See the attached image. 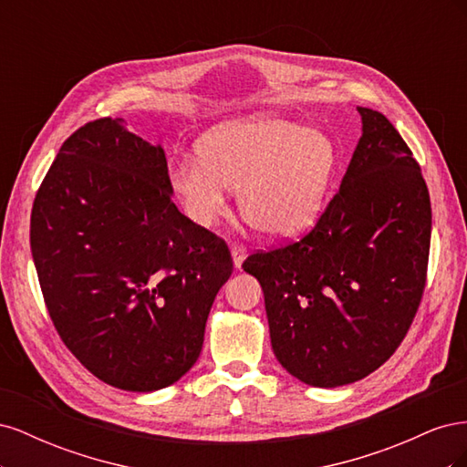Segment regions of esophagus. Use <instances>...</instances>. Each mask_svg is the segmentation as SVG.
I'll list each match as a JSON object with an SVG mask.
<instances>
[{
	"instance_id": "esophagus-1",
	"label": "esophagus",
	"mask_w": 467,
	"mask_h": 467,
	"mask_svg": "<svg viewBox=\"0 0 467 467\" xmlns=\"http://www.w3.org/2000/svg\"><path fill=\"white\" fill-rule=\"evenodd\" d=\"M232 257H234L235 268H239V266L244 265V261H245V257H247V247H245V245L234 244V245H232Z\"/></svg>"
}]
</instances>
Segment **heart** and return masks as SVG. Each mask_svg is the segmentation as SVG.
Returning a JSON list of instances; mask_svg holds the SVG:
<instances>
[{"mask_svg": "<svg viewBox=\"0 0 467 467\" xmlns=\"http://www.w3.org/2000/svg\"><path fill=\"white\" fill-rule=\"evenodd\" d=\"M337 167V146L316 129L276 117L253 115L206 134L201 153L169 165V187L201 228L225 216L230 191L253 230L286 237L317 216Z\"/></svg>", "mask_w": 467, "mask_h": 467, "instance_id": "b5f03b06", "label": "heart"}]
</instances>
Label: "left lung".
<instances>
[{
  "label": "left lung",
  "mask_w": 467,
  "mask_h": 467,
  "mask_svg": "<svg viewBox=\"0 0 467 467\" xmlns=\"http://www.w3.org/2000/svg\"><path fill=\"white\" fill-rule=\"evenodd\" d=\"M358 112L362 136L312 232L242 265L263 288L275 357L316 388L379 368L411 327L427 282V182L393 124Z\"/></svg>",
  "instance_id": "left-lung-1"
}]
</instances>
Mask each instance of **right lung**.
Masks as SVG:
<instances>
[{
  "label": "right lung",
  "mask_w": 467,
  "mask_h": 467,
  "mask_svg": "<svg viewBox=\"0 0 467 467\" xmlns=\"http://www.w3.org/2000/svg\"><path fill=\"white\" fill-rule=\"evenodd\" d=\"M161 146L122 119L81 126L36 192L31 251L50 319L105 384L155 391L199 358L234 261L171 201Z\"/></svg>",
  "instance_id": "right-lung-1"
}]
</instances>
